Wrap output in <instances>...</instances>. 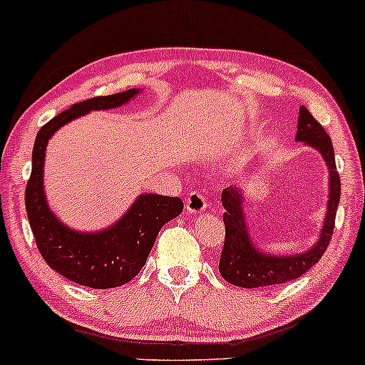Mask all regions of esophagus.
Returning a JSON list of instances; mask_svg holds the SVG:
<instances>
[{
    "label": "esophagus",
    "instance_id": "34e87169",
    "mask_svg": "<svg viewBox=\"0 0 365 365\" xmlns=\"http://www.w3.org/2000/svg\"><path fill=\"white\" fill-rule=\"evenodd\" d=\"M186 210L189 212H202L206 210V200L200 191H191L186 197Z\"/></svg>",
    "mask_w": 365,
    "mask_h": 365
}]
</instances>
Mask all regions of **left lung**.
<instances>
[{
  "instance_id": "8db88e82",
  "label": "left lung",
  "mask_w": 365,
  "mask_h": 365,
  "mask_svg": "<svg viewBox=\"0 0 365 365\" xmlns=\"http://www.w3.org/2000/svg\"><path fill=\"white\" fill-rule=\"evenodd\" d=\"M295 139L305 142L310 148L319 150L329 168V202L325 215L324 228L317 243L300 255L275 257L259 252L250 238L246 228V217L243 212L245 196L238 187H226L221 192V201L225 206V246L220 258V273L231 285L243 288H258L280 285L297 280L314 267L324 257L325 250L332 240L335 215L340 201V178L335 165V154L332 140L319 120L309 112V108L300 107Z\"/></svg>"
}]
</instances>
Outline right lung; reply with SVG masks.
<instances>
[{
  "label": "right lung",
  "instance_id": "obj_1",
  "mask_svg": "<svg viewBox=\"0 0 365 365\" xmlns=\"http://www.w3.org/2000/svg\"><path fill=\"white\" fill-rule=\"evenodd\" d=\"M139 90L73 103L38 130L31 155V176L26 182L25 205L33 236L41 257L70 282L90 288H115L129 283L145 264L160 228L182 212L179 197L140 194L129 211L102 231L82 233L65 226L51 212L43 189L45 150L60 127L90 110H108L124 106Z\"/></svg>",
  "mask_w": 365,
  "mask_h": 365
}]
</instances>
